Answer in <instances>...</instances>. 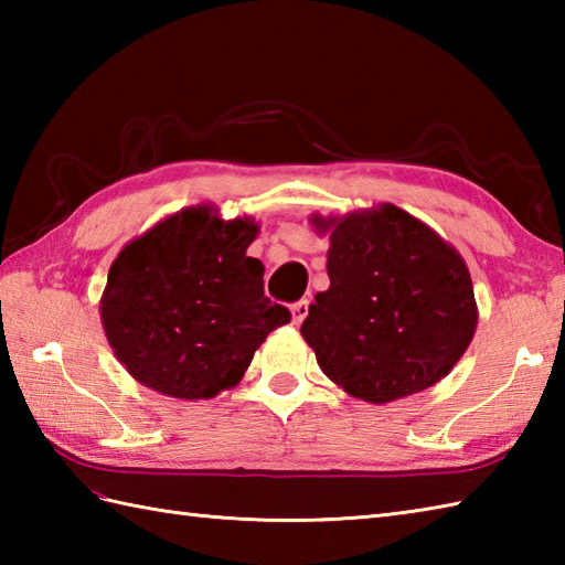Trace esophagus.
Masks as SVG:
<instances>
[{
    "label": "esophagus",
    "instance_id": "1",
    "mask_svg": "<svg viewBox=\"0 0 565 565\" xmlns=\"http://www.w3.org/2000/svg\"><path fill=\"white\" fill-rule=\"evenodd\" d=\"M306 316H308V301L303 298V301H296L291 306V322H294V326H301Z\"/></svg>",
    "mask_w": 565,
    "mask_h": 565
}]
</instances>
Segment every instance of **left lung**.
<instances>
[{
  "label": "left lung",
  "mask_w": 565,
  "mask_h": 565,
  "mask_svg": "<svg viewBox=\"0 0 565 565\" xmlns=\"http://www.w3.org/2000/svg\"><path fill=\"white\" fill-rule=\"evenodd\" d=\"M310 225L330 235V289L316 294L301 326L322 374L374 405L447 376L478 326L459 249L393 203L313 213Z\"/></svg>",
  "instance_id": "obj_1"
}]
</instances>
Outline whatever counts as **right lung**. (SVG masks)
Returning <instances> with one entry per match:
<instances>
[{"instance_id":"1","label":"right lung","mask_w":565,"mask_h":565,"mask_svg":"<svg viewBox=\"0 0 565 565\" xmlns=\"http://www.w3.org/2000/svg\"><path fill=\"white\" fill-rule=\"evenodd\" d=\"M257 233L249 215L225 221L199 203L118 252L99 313L116 359L138 383L179 401L215 398L291 320L264 296V264L247 257Z\"/></svg>"}]
</instances>
